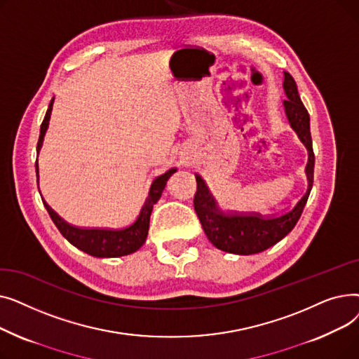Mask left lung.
I'll list each match as a JSON object with an SVG mask.
<instances>
[{
  "label": "left lung",
  "mask_w": 359,
  "mask_h": 359,
  "mask_svg": "<svg viewBox=\"0 0 359 359\" xmlns=\"http://www.w3.org/2000/svg\"><path fill=\"white\" fill-rule=\"evenodd\" d=\"M287 100H284L285 113L292 129L298 134L307 149L309 163L306 167L309 177V189L298 201L294 208L276 218H266L259 214H240L233 211H222L215 198L211 195L208 186L196 175V194L194 206L202 229L214 246L222 252L234 255H255L272 248L273 244L284 238L298 222L309 199L313 186L314 153L310 134V116L299 99L297 84L288 72H284V84Z\"/></svg>",
  "instance_id": "1"
}]
</instances>
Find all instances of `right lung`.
Here are the masks:
<instances>
[{"mask_svg": "<svg viewBox=\"0 0 359 359\" xmlns=\"http://www.w3.org/2000/svg\"><path fill=\"white\" fill-rule=\"evenodd\" d=\"M53 99L50 100V104L48 107V111L45 115V119L41 125V135L39 142H37V153L42 148L43 138L49 126L50 111H52ZM176 168H170L167 172L158 177L154 179L151 183L149 194L144 202V206L141 208V212L134 224H130L126 229L121 230H107V229H80L75 225L68 224L64 221L58 214H56L48 203H45V208L49 212L53 224L60 233L77 249L81 252L94 256V257H121L137 252L147 240L148 229H149V217L153 206L157 203V201L161 198V194L165 187L167 180L173 173H176ZM36 173L39 176V170L36 165Z\"/></svg>", "mask_w": 359, "mask_h": 359, "instance_id": "1", "label": "right lung"}]
</instances>
